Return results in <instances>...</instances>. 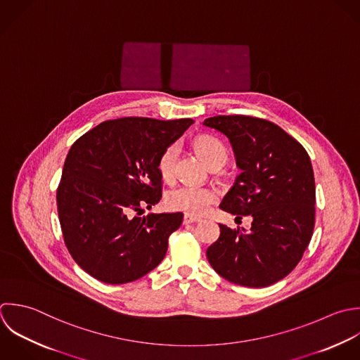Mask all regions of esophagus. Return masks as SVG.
<instances>
[{
	"mask_svg": "<svg viewBox=\"0 0 360 360\" xmlns=\"http://www.w3.org/2000/svg\"><path fill=\"white\" fill-rule=\"evenodd\" d=\"M202 219L200 217H195L192 214H185L184 216V224H192V223H199Z\"/></svg>",
	"mask_w": 360,
	"mask_h": 360,
	"instance_id": "obj_1",
	"label": "esophagus"
}]
</instances>
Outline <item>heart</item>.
Segmentation results:
<instances>
[{"mask_svg":"<svg viewBox=\"0 0 360 360\" xmlns=\"http://www.w3.org/2000/svg\"><path fill=\"white\" fill-rule=\"evenodd\" d=\"M193 146L210 168H220L229 160V148L220 139L214 136L202 134L195 139ZM178 154L179 147L178 144L172 143L167 146L158 157L157 169L165 182H171L175 178ZM216 200L217 195L213 189L193 185H179L169 189L165 195V205L168 209L192 216L203 214Z\"/></svg>","mask_w":360,"mask_h":360,"instance_id":"heart-1","label":"heart"}]
</instances>
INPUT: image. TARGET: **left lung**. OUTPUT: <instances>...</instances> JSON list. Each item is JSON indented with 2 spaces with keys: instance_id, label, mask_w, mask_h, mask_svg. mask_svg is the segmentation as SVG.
Listing matches in <instances>:
<instances>
[{
  "instance_id": "1",
  "label": "left lung",
  "mask_w": 360,
  "mask_h": 360,
  "mask_svg": "<svg viewBox=\"0 0 360 360\" xmlns=\"http://www.w3.org/2000/svg\"><path fill=\"white\" fill-rule=\"evenodd\" d=\"M205 126L226 134L241 174L220 209L251 216L248 233L220 224L207 251L212 268L231 283L266 288L300 262L316 223V184L304 147L278 124L252 116H214Z\"/></svg>"
}]
</instances>
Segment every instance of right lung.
<instances>
[{
	"label": "right lung",
	"instance_id": "1",
	"mask_svg": "<svg viewBox=\"0 0 360 360\" xmlns=\"http://www.w3.org/2000/svg\"><path fill=\"white\" fill-rule=\"evenodd\" d=\"M192 119L120 117L99 123L70 148L57 188V212L68 252L92 278L123 285L165 257L182 213L140 217L162 196L157 161Z\"/></svg>",
	"mask_w": 360,
	"mask_h": 360
}]
</instances>
